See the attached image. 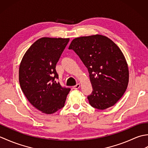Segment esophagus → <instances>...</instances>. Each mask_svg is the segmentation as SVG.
I'll use <instances>...</instances> for the list:
<instances>
[{"label":"esophagus","instance_id":"esophagus-1","mask_svg":"<svg viewBox=\"0 0 148 148\" xmlns=\"http://www.w3.org/2000/svg\"><path fill=\"white\" fill-rule=\"evenodd\" d=\"M80 87H81V84L79 83H77L76 85H75V86H73V88L74 90H77V89H79Z\"/></svg>","mask_w":148,"mask_h":148}]
</instances>
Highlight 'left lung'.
Masks as SVG:
<instances>
[{"mask_svg":"<svg viewBox=\"0 0 148 148\" xmlns=\"http://www.w3.org/2000/svg\"><path fill=\"white\" fill-rule=\"evenodd\" d=\"M88 68L92 95L90 104L100 110L114 106L123 95L129 81V71L120 48L108 37L96 35L75 38L69 47Z\"/></svg>","mask_w":148,"mask_h":148,"instance_id":"1","label":"left lung"}]
</instances>
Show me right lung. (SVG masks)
Segmentation results:
<instances>
[{
	"instance_id": "right-lung-1",
	"label": "right lung",
	"mask_w": 148,
	"mask_h": 148,
	"mask_svg": "<svg viewBox=\"0 0 148 148\" xmlns=\"http://www.w3.org/2000/svg\"><path fill=\"white\" fill-rule=\"evenodd\" d=\"M69 38L44 37L34 42L25 53L19 67V82L27 100L46 114L64 106L70 88H62L56 64Z\"/></svg>"
}]
</instances>
